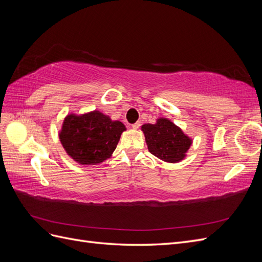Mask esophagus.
<instances>
[{
	"label": "esophagus",
	"instance_id": "obj_1",
	"mask_svg": "<svg viewBox=\"0 0 262 262\" xmlns=\"http://www.w3.org/2000/svg\"><path fill=\"white\" fill-rule=\"evenodd\" d=\"M140 125H141V122L140 121H138V122H136V123H133L131 126H132V129H139L140 128Z\"/></svg>",
	"mask_w": 262,
	"mask_h": 262
}]
</instances>
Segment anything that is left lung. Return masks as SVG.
Instances as JSON below:
<instances>
[{
	"instance_id": "left-lung-1",
	"label": "left lung",
	"mask_w": 262,
	"mask_h": 262,
	"mask_svg": "<svg viewBox=\"0 0 262 262\" xmlns=\"http://www.w3.org/2000/svg\"><path fill=\"white\" fill-rule=\"evenodd\" d=\"M142 131L149 152L164 162L182 161L191 145V139L168 119L160 118L155 124H143Z\"/></svg>"
}]
</instances>
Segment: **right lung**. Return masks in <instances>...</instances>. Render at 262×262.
Returning a JSON list of instances; mask_svg holds the SVG:
<instances>
[{"instance_id": "right-lung-1", "label": "right lung", "mask_w": 262, "mask_h": 262, "mask_svg": "<svg viewBox=\"0 0 262 262\" xmlns=\"http://www.w3.org/2000/svg\"><path fill=\"white\" fill-rule=\"evenodd\" d=\"M125 126L99 112L82 116L69 115L59 134L67 153L82 165L106 161L116 149Z\"/></svg>"}]
</instances>
